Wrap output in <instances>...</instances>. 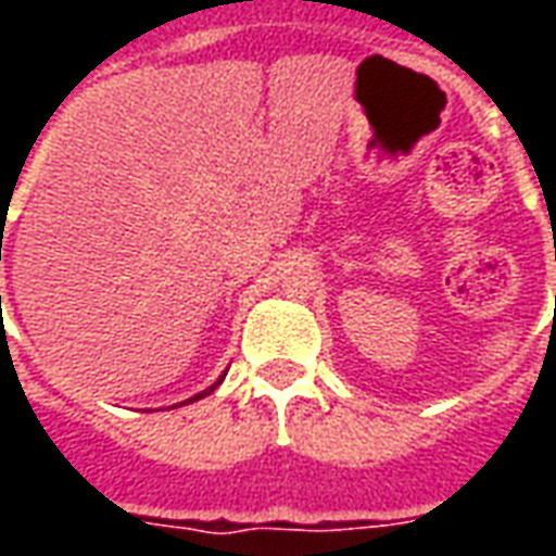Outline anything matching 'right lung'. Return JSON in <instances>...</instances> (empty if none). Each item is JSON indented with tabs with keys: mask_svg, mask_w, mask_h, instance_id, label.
Wrapping results in <instances>:
<instances>
[{
	"mask_svg": "<svg viewBox=\"0 0 556 556\" xmlns=\"http://www.w3.org/2000/svg\"><path fill=\"white\" fill-rule=\"evenodd\" d=\"M219 381H223V375H219ZM219 381H217V384H219ZM217 384H211V387H207V390H202V393H195L193 399H187V402H195V399H205L207 393H214V390H217ZM187 402H181V405H187Z\"/></svg>",
	"mask_w": 556,
	"mask_h": 556,
	"instance_id": "obj_1",
	"label": "right lung"
}]
</instances>
